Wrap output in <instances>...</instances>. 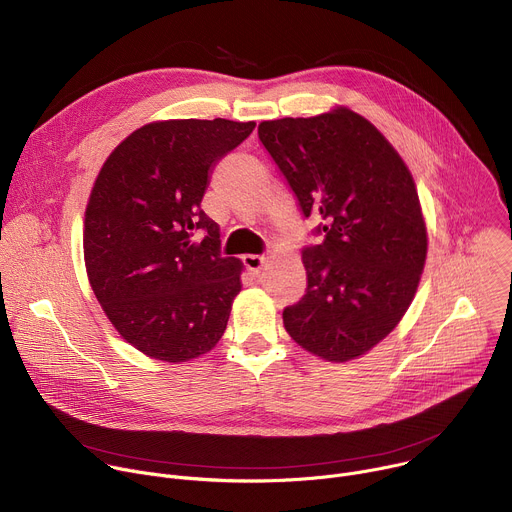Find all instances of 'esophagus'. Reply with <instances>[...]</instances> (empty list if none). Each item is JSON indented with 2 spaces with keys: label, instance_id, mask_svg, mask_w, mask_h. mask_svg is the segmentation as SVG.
I'll return each instance as SVG.
<instances>
[{
  "label": "esophagus",
  "instance_id": "1",
  "mask_svg": "<svg viewBox=\"0 0 512 512\" xmlns=\"http://www.w3.org/2000/svg\"><path fill=\"white\" fill-rule=\"evenodd\" d=\"M243 265H245V269H247L251 275H259L261 269H263V265H265V259L259 257V255H245V257H243Z\"/></svg>",
  "mask_w": 512,
  "mask_h": 512
}]
</instances>
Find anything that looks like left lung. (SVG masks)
Masks as SVG:
<instances>
[{
	"label": "left lung",
	"instance_id": "8db88e82",
	"mask_svg": "<svg viewBox=\"0 0 512 512\" xmlns=\"http://www.w3.org/2000/svg\"><path fill=\"white\" fill-rule=\"evenodd\" d=\"M259 139L324 235L302 251L306 296L283 310V326L324 360H352L401 322L421 279L427 229L413 176L385 135L346 107L263 121Z\"/></svg>",
	"mask_w": 512,
	"mask_h": 512
}]
</instances>
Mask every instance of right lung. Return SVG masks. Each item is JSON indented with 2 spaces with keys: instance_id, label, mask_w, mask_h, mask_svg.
Wrapping results in <instances>:
<instances>
[{
  "instance_id": "right-lung-1",
  "label": "right lung",
  "mask_w": 512,
  "mask_h": 512,
  "mask_svg": "<svg viewBox=\"0 0 512 512\" xmlns=\"http://www.w3.org/2000/svg\"><path fill=\"white\" fill-rule=\"evenodd\" d=\"M255 121L170 119L127 135L105 160L85 212V265L115 330L156 360L206 354L227 330L243 263L221 257L200 208L212 166Z\"/></svg>"
}]
</instances>
